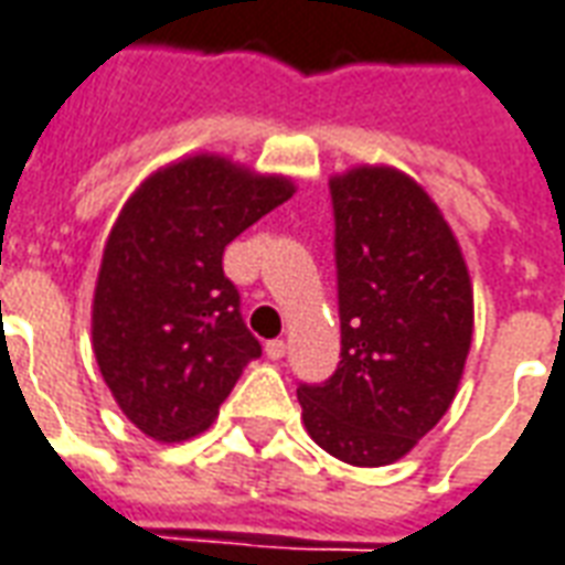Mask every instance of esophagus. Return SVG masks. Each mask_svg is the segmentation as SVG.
<instances>
[{"label":"esophagus","instance_id":"obj_1","mask_svg":"<svg viewBox=\"0 0 565 565\" xmlns=\"http://www.w3.org/2000/svg\"><path fill=\"white\" fill-rule=\"evenodd\" d=\"M265 352L270 361H282V358H286V340H270V343L265 345Z\"/></svg>","mask_w":565,"mask_h":565}]
</instances>
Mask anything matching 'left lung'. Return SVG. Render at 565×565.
Instances as JSON below:
<instances>
[{"label":"left lung","instance_id":"8db88e82","mask_svg":"<svg viewBox=\"0 0 565 565\" xmlns=\"http://www.w3.org/2000/svg\"><path fill=\"white\" fill-rule=\"evenodd\" d=\"M343 361L300 385L312 443L349 467H388L455 401L472 345V279L427 189L391 164L331 177Z\"/></svg>","mask_w":565,"mask_h":565}]
</instances>
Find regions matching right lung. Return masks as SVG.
<instances>
[{"instance_id":"1","label":"right lung","mask_w":565,"mask_h":565,"mask_svg":"<svg viewBox=\"0 0 565 565\" xmlns=\"http://www.w3.org/2000/svg\"><path fill=\"white\" fill-rule=\"evenodd\" d=\"M295 189L291 177L222 152H189L143 177L122 204L93 291V352L119 413L143 436L204 434L262 355L222 253Z\"/></svg>"}]
</instances>
